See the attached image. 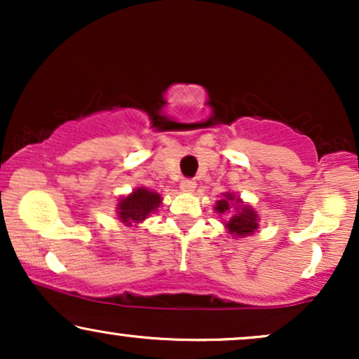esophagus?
Segmentation results:
<instances>
[{"instance_id": "esophagus-1", "label": "esophagus", "mask_w": 359, "mask_h": 359, "mask_svg": "<svg viewBox=\"0 0 359 359\" xmlns=\"http://www.w3.org/2000/svg\"><path fill=\"white\" fill-rule=\"evenodd\" d=\"M180 189H182L184 192H192L194 189H196V182H194L192 179H184L182 182H180Z\"/></svg>"}]
</instances>
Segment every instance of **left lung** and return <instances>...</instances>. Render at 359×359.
<instances>
[{
  "instance_id": "left-lung-1",
  "label": "left lung",
  "mask_w": 359,
  "mask_h": 359,
  "mask_svg": "<svg viewBox=\"0 0 359 359\" xmlns=\"http://www.w3.org/2000/svg\"><path fill=\"white\" fill-rule=\"evenodd\" d=\"M233 203H241L236 196L231 192L222 194V199L217 201L216 211L219 214H226L229 216V221L226 222L228 231L234 234V236H246L251 234L258 228V216L248 205H236L233 208Z\"/></svg>"
}]
</instances>
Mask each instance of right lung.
<instances>
[{
	"instance_id": "right-lung-1",
	"label": "right lung",
	"mask_w": 359,
	"mask_h": 359,
	"mask_svg": "<svg viewBox=\"0 0 359 359\" xmlns=\"http://www.w3.org/2000/svg\"><path fill=\"white\" fill-rule=\"evenodd\" d=\"M160 204H162V199H160L158 194L140 187L133 194H130V196L123 197V199L119 201V219L128 226H131L133 222H142L143 219H147L151 212H155L156 209L160 208Z\"/></svg>"
}]
</instances>
